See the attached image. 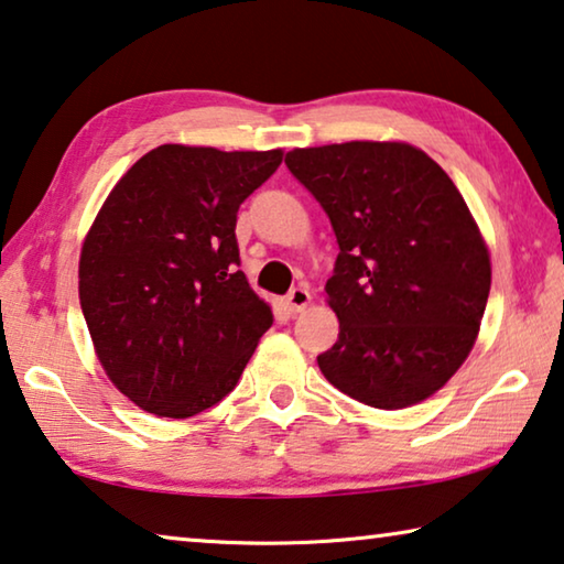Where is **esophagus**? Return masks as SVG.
<instances>
[{
    "instance_id": "obj_1",
    "label": "esophagus",
    "mask_w": 564,
    "mask_h": 564,
    "mask_svg": "<svg viewBox=\"0 0 564 564\" xmlns=\"http://www.w3.org/2000/svg\"><path fill=\"white\" fill-rule=\"evenodd\" d=\"M285 303H289L291 314H301V311L311 303V291L306 289V285H296V289L289 291V296H285Z\"/></svg>"
}]
</instances>
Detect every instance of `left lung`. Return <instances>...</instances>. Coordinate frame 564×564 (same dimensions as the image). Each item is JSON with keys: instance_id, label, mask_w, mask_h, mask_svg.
Returning a JSON list of instances; mask_svg holds the SVG:
<instances>
[{"instance_id": "1", "label": "left lung", "mask_w": 564, "mask_h": 564, "mask_svg": "<svg viewBox=\"0 0 564 564\" xmlns=\"http://www.w3.org/2000/svg\"><path fill=\"white\" fill-rule=\"evenodd\" d=\"M321 203L338 256L326 283L338 341L318 369L361 404L432 397L475 346L491 268L452 177L406 142H341L285 155Z\"/></svg>"}]
</instances>
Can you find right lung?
Returning a JSON list of instances; mask_svg holds the SVG:
<instances>
[{
  "label": "right lung",
  "mask_w": 564,
  "mask_h": 564,
  "mask_svg": "<svg viewBox=\"0 0 564 564\" xmlns=\"http://www.w3.org/2000/svg\"><path fill=\"white\" fill-rule=\"evenodd\" d=\"M281 150L160 145L107 195L79 256V306L107 377L140 409L187 419L236 389L273 324L238 271V208Z\"/></svg>",
  "instance_id": "right-lung-1"
}]
</instances>
